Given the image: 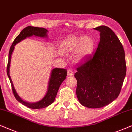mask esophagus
Wrapping results in <instances>:
<instances>
[{
    "instance_id": "obj_1",
    "label": "esophagus",
    "mask_w": 132,
    "mask_h": 132,
    "mask_svg": "<svg viewBox=\"0 0 132 132\" xmlns=\"http://www.w3.org/2000/svg\"><path fill=\"white\" fill-rule=\"evenodd\" d=\"M67 74H68V75H69V76H72V75H73V72H72V70L68 69V71H67Z\"/></svg>"
}]
</instances>
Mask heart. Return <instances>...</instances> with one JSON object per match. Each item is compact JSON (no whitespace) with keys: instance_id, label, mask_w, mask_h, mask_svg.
I'll return each instance as SVG.
<instances>
[{"instance_id":"heart-1","label":"heart","mask_w":132,"mask_h":132,"mask_svg":"<svg viewBox=\"0 0 132 132\" xmlns=\"http://www.w3.org/2000/svg\"><path fill=\"white\" fill-rule=\"evenodd\" d=\"M94 48V42L89 37L68 36L61 45V52L64 54H71L76 51L75 60H83L91 53Z\"/></svg>"}]
</instances>
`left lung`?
Masks as SVG:
<instances>
[{"label": "left lung", "mask_w": 132, "mask_h": 132, "mask_svg": "<svg viewBox=\"0 0 132 132\" xmlns=\"http://www.w3.org/2000/svg\"><path fill=\"white\" fill-rule=\"evenodd\" d=\"M94 29L100 32L95 52L76 68V94L84 107L100 108L118 96L126 73L124 48L115 32L106 26Z\"/></svg>", "instance_id": "1"}]
</instances>
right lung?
<instances>
[{
	"instance_id": "1",
	"label": "right lung",
	"mask_w": 132,
	"mask_h": 132,
	"mask_svg": "<svg viewBox=\"0 0 132 132\" xmlns=\"http://www.w3.org/2000/svg\"><path fill=\"white\" fill-rule=\"evenodd\" d=\"M48 32V31L43 28L34 27V26H27L21 31L20 34L14 40L13 44L10 47L8 54V65H7L6 72L9 80L11 82L12 90H13L14 95L17 101L22 103V104L24 105L28 108L34 109L46 108V107L49 106L53 103L55 100L61 84L66 79V77L67 75V71H66V69H61V68H54V69H52L51 73L50 81H49L48 89L45 96L40 101L36 102V103H28V102L23 100L17 94L16 91L14 87V85L13 82H12L11 77H10V73H9L11 54L13 53L14 49V46L22 40L25 39L26 37H29L32 36L40 37H46L48 36H47V32Z\"/></svg>"
}]
</instances>
